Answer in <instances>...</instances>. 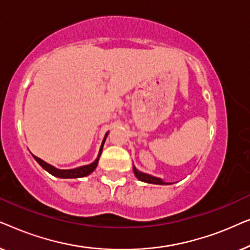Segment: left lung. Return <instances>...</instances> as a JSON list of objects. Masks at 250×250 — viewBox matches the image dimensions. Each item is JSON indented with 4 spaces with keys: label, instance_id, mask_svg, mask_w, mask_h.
<instances>
[{
    "label": "left lung",
    "instance_id": "obj_1",
    "mask_svg": "<svg viewBox=\"0 0 250 250\" xmlns=\"http://www.w3.org/2000/svg\"><path fill=\"white\" fill-rule=\"evenodd\" d=\"M133 172H134V175L138 177L140 181H142V182H146V183H152V184H168L166 182H164L162 179H159V177H155V176H151L149 175V174H146V173H142L140 172L135 168L134 166H133Z\"/></svg>",
    "mask_w": 250,
    "mask_h": 250
}]
</instances>
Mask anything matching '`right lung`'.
<instances>
[{
  "label": "right lung",
  "mask_w": 250,
  "mask_h": 250,
  "mask_svg": "<svg viewBox=\"0 0 250 250\" xmlns=\"http://www.w3.org/2000/svg\"><path fill=\"white\" fill-rule=\"evenodd\" d=\"M107 135H108V133H105L104 139V141H102V145L100 146V151H99L98 158L95 159L93 163L90 164V165L81 166V167H77V168H73V169H58V168H56V167H53L52 165H50V164H47V163L44 162V160L39 158V157H36V156H33V157L35 158L36 162L39 163L40 165L46 170V172L52 174L53 176L60 177V179H77V177L87 176L88 174H91L95 168H97L99 158H100V156H101L102 148H104V145L105 139H107Z\"/></svg>",
  "instance_id": "1"
}]
</instances>
